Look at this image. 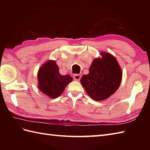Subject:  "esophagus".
Masks as SVG:
<instances>
[{
    "instance_id": "obj_1",
    "label": "esophagus",
    "mask_w": 150,
    "mask_h": 150,
    "mask_svg": "<svg viewBox=\"0 0 150 150\" xmlns=\"http://www.w3.org/2000/svg\"><path fill=\"white\" fill-rule=\"evenodd\" d=\"M81 78V75L80 74H75L73 76V79L75 81H80V79Z\"/></svg>"
}]
</instances>
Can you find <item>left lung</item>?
Segmentation results:
<instances>
[{"mask_svg":"<svg viewBox=\"0 0 150 150\" xmlns=\"http://www.w3.org/2000/svg\"><path fill=\"white\" fill-rule=\"evenodd\" d=\"M102 58L95 59L88 75L81 79V84L87 94L95 100L107 99L120 85L122 73L115 57L102 52Z\"/></svg>","mask_w":150,"mask_h":150,"instance_id":"1","label":"left lung"}]
</instances>
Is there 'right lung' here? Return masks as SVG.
Returning a JSON list of instances; mask_svg holds the SVG:
<instances>
[{
  "instance_id": "add662e5",
  "label": "right lung",
  "mask_w": 150,
  "mask_h": 150,
  "mask_svg": "<svg viewBox=\"0 0 150 150\" xmlns=\"http://www.w3.org/2000/svg\"><path fill=\"white\" fill-rule=\"evenodd\" d=\"M37 77L39 90L52 98L60 96L73 79L68 74L60 75L59 66L54 60L47 61L40 67Z\"/></svg>"
}]
</instances>
